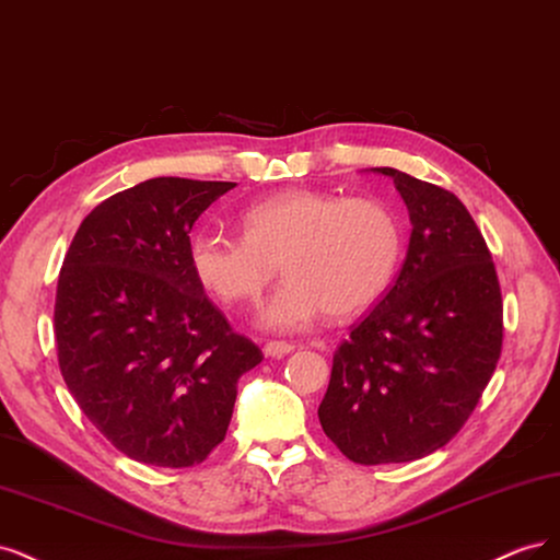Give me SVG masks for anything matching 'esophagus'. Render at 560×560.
Returning a JSON list of instances; mask_svg holds the SVG:
<instances>
[{
	"mask_svg": "<svg viewBox=\"0 0 560 560\" xmlns=\"http://www.w3.org/2000/svg\"><path fill=\"white\" fill-rule=\"evenodd\" d=\"M295 347L291 345V341H267L265 345V355L269 358H281V355H288Z\"/></svg>",
	"mask_w": 560,
	"mask_h": 560,
	"instance_id": "esophagus-1",
	"label": "esophagus"
}]
</instances>
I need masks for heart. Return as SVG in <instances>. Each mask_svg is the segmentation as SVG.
Listing matches in <instances>:
<instances>
[{
  "label": "heart",
  "mask_w": 560,
  "mask_h": 560,
  "mask_svg": "<svg viewBox=\"0 0 560 560\" xmlns=\"http://www.w3.org/2000/svg\"><path fill=\"white\" fill-rule=\"evenodd\" d=\"M242 225L244 234L195 232L190 272L221 302L250 306L281 260L285 279L260 314L265 328L281 332L310 328L328 312H365L386 291L402 250L400 221L370 197L283 190L250 205Z\"/></svg>",
  "instance_id": "b5f03b06"
}]
</instances>
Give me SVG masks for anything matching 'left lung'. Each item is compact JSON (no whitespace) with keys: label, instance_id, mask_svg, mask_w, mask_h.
I'll return each mask as SVG.
<instances>
[{"label":"left lung","instance_id":"obj_1","mask_svg":"<svg viewBox=\"0 0 560 560\" xmlns=\"http://www.w3.org/2000/svg\"><path fill=\"white\" fill-rule=\"evenodd\" d=\"M409 209L402 269L332 355L323 432L360 465L409 463L470 419L502 351V293L470 211L435 184L393 167Z\"/></svg>","mask_w":560,"mask_h":560}]
</instances>
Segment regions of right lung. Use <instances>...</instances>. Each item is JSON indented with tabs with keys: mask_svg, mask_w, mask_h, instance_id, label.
<instances>
[{
	"mask_svg": "<svg viewBox=\"0 0 560 560\" xmlns=\"http://www.w3.org/2000/svg\"><path fill=\"white\" fill-rule=\"evenodd\" d=\"M232 182L158 176L90 211L65 256L52 330L81 411L120 454L192 467L225 440L262 351L188 265L190 230Z\"/></svg>",
	"mask_w": 560,
	"mask_h": 560,
	"instance_id": "1",
	"label": "right lung"
}]
</instances>
